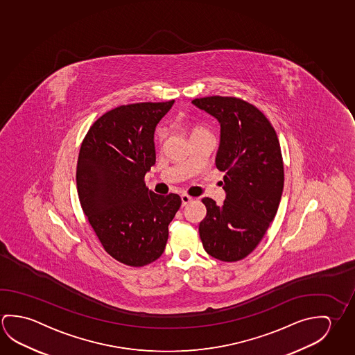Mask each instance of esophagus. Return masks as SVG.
I'll return each mask as SVG.
<instances>
[{
	"label": "esophagus",
	"mask_w": 355,
	"mask_h": 355,
	"mask_svg": "<svg viewBox=\"0 0 355 355\" xmlns=\"http://www.w3.org/2000/svg\"><path fill=\"white\" fill-rule=\"evenodd\" d=\"M180 199H182V204H183V205H187V204L191 203L193 200V198L189 197L188 194H182Z\"/></svg>",
	"instance_id": "esophagus-1"
}]
</instances>
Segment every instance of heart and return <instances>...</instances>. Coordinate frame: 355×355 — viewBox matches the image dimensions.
Masks as SVG:
<instances>
[{
	"label": "heart",
	"mask_w": 355,
	"mask_h": 355,
	"mask_svg": "<svg viewBox=\"0 0 355 355\" xmlns=\"http://www.w3.org/2000/svg\"><path fill=\"white\" fill-rule=\"evenodd\" d=\"M202 131H204V130H202L200 128H193L192 131H191V135L198 134V132H202ZM157 135L159 136V137H163L164 132H163L162 128H158Z\"/></svg>",
	"instance_id": "heart-1"
}]
</instances>
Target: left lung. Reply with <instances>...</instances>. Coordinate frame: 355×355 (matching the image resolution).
<instances>
[{
	"label": "left lung",
	"mask_w": 355,
	"mask_h": 355,
	"mask_svg": "<svg viewBox=\"0 0 355 355\" xmlns=\"http://www.w3.org/2000/svg\"><path fill=\"white\" fill-rule=\"evenodd\" d=\"M192 104L220 123L215 166L225 172L227 193L221 205L202 199L200 240L215 259L239 261L261 241L279 209L285 180L279 139L261 111L244 100L208 96Z\"/></svg>",
	"instance_id": "obj_1"
}]
</instances>
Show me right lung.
Segmentation results:
<instances>
[{
	"label": "right lung",
	"instance_id": "add662e5",
	"mask_svg": "<svg viewBox=\"0 0 355 355\" xmlns=\"http://www.w3.org/2000/svg\"><path fill=\"white\" fill-rule=\"evenodd\" d=\"M175 104L122 105L94 122L83 141L76 188L83 211L105 251L140 268L162 255L180 197L159 196L145 184L156 162L155 131Z\"/></svg>",
	"mask_w": 355,
	"mask_h": 355
}]
</instances>
